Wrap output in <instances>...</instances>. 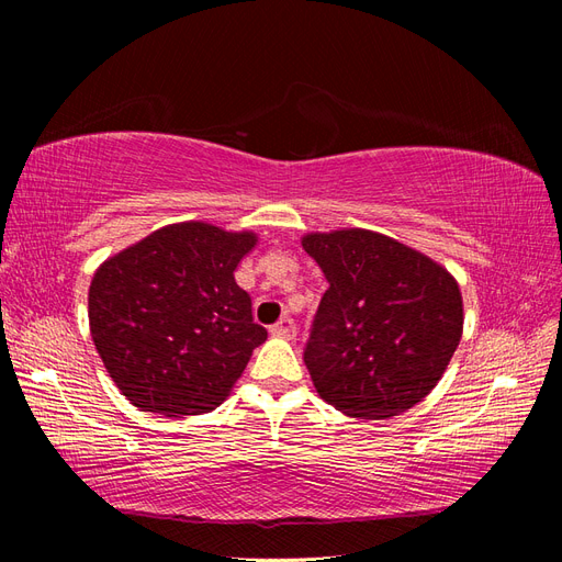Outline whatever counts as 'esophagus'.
Masks as SVG:
<instances>
[{"label": "esophagus", "mask_w": 562, "mask_h": 562, "mask_svg": "<svg viewBox=\"0 0 562 562\" xmlns=\"http://www.w3.org/2000/svg\"><path fill=\"white\" fill-rule=\"evenodd\" d=\"M271 335L274 337H283V339H293L295 335H297V328H295V323H293V318L291 316H283L277 326H271V330H269Z\"/></svg>", "instance_id": "obj_1"}]
</instances>
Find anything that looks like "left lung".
Here are the masks:
<instances>
[{
  "label": "left lung",
  "instance_id": "1",
  "mask_svg": "<svg viewBox=\"0 0 562 562\" xmlns=\"http://www.w3.org/2000/svg\"><path fill=\"white\" fill-rule=\"evenodd\" d=\"M330 288L304 349L318 396L361 419L411 411L443 378L464 330L462 291L450 271L370 229L302 236Z\"/></svg>",
  "mask_w": 562,
  "mask_h": 562
}]
</instances>
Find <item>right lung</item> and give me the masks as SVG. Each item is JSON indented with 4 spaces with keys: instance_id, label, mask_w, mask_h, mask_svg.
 Here are the masks:
<instances>
[{
    "instance_id": "1",
    "label": "right lung",
    "mask_w": 562,
    "mask_h": 562,
    "mask_svg": "<svg viewBox=\"0 0 562 562\" xmlns=\"http://www.w3.org/2000/svg\"><path fill=\"white\" fill-rule=\"evenodd\" d=\"M255 232L201 220L166 225L95 269L89 328L119 391L143 413H211L246 370L267 330L234 271Z\"/></svg>"
}]
</instances>
